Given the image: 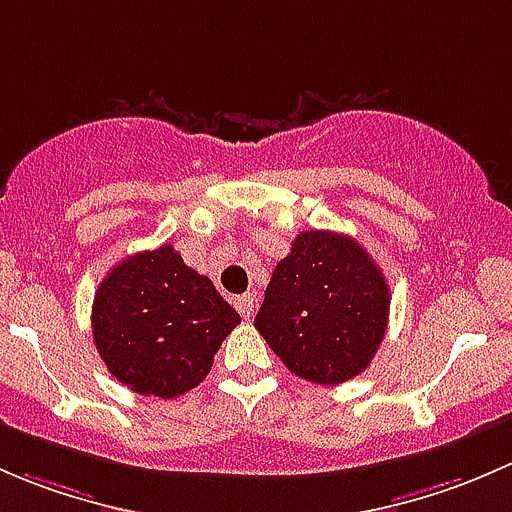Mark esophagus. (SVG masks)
<instances>
[{"mask_svg":"<svg viewBox=\"0 0 512 512\" xmlns=\"http://www.w3.org/2000/svg\"><path fill=\"white\" fill-rule=\"evenodd\" d=\"M234 308L239 310L241 318L249 320L251 315H254V295H251V293L236 295V298H234Z\"/></svg>","mask_w":512,"mask_h":512,"instance_id":"34e87169","label":"esophagus"}]
</instances>
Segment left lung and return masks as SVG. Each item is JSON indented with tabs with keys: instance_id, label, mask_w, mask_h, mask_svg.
I'll list each match as a JSON object with an SVG mask.
<instances>
[{
	"instance_id": "obj_1",
	"label": "left lung",
	"mask_w": 512,
	"mask_h": 512,
	"mask_svg": "<svg viewBox=\"0 0 512 512\" xmlns=\"http://www.w3.org/2000/svg\"><path fill=\"white\" fill-rule=\"evenodd\" d=\"M389 286L370 254L335 231H303L273 268L254 325L283 365L313 384L357 377L382 345Z\"/></svg>"
}]
</instances>
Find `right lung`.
<instances>
[{"label": "right lung", "mask_w": 512, "mask_h": 512, "mask_svg": "<svg viewBox=\"0 0 512 512\" xmlns=\"http://www.w3.org/2000/svg\"><path fill=\"white\" fill-rule=\"evenodd\" d=\"M93 342L118 382L142 397L175 399L197 387L239 313L170 244L128 256L93 300Z\"/></svg>", "instance_id": "obj_1"}]
</instances>
